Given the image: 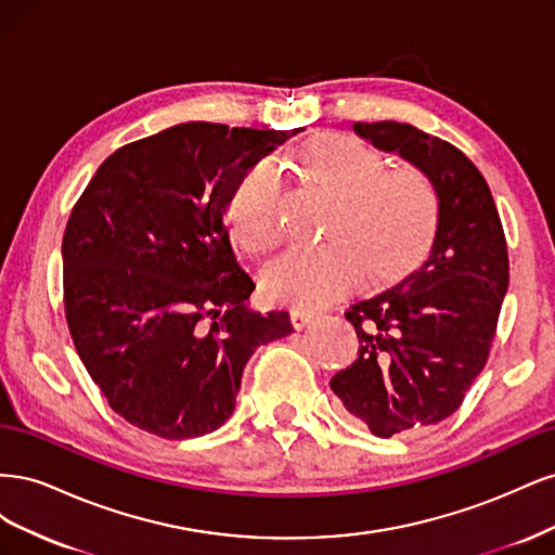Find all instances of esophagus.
<instances>
[{
	"label": "esophagus",
	"mask_w": 555,
	"mask_h": 555,
	"mask_svg": "<svg viewBox=\"0 0 555 555\" xmlns=\"http://www.w3.org/2000/svg\"><path fill=\"white\" fill-rule=\"evenodd\" d=\"M317 317H319V314H317V312H312V310L296 308V310H292V324H294L296 328H306L308 324H312V322H314Z\"/></svg>",
	"instance_id": "1"
}]
</instances>
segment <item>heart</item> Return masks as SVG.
I'll use <instances>...</instances> for the list:
<instances>
[{
  "mask_svg": "<svg viewBox=\"0 0 555 555\" xmlns=\"http://www.w3.org/2000/svg\"><path fill=\"white\" fill-rule=\"evenodd\" d=\"M306 173L340 194L333 243L296 245L263 268L266 294L280 304L319 308L354 289L365 262L373 275L393 271L426 238L433 196L410 169L384 171L371 145L324 133L300 155ZM231 238L249 255H266L282 236V178L273 162H259L241 178L227 206Z\"/></svg>",
  "mask_w": 555,
  "mask_h": 555,
  "instance_id": "obj_1",
  "label": "heart"
}]
</instances>
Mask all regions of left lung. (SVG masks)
<instances>
[{
	"mask_svg": "<svg viewBox=\"0 0 555 555\" xmlns=\"http://www.w3.org/2000/svg\"><path fill=\"white\" fill-rule=\"evenodd\" d=\"M357 137L422 171L438 196L428 257L345 317L359 359L331 389L377 438L433 426L459 410L489 359L509 284L493 194L459 147L405 122H354Z\"/></svg>",
	"mask_w": 555,
	"mask_h": 555,
	"instance_id": "obj_1",
	"label": "left lung"
}]
</instances>
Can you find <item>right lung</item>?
Listing matches in <instances>:
<instances>
[{"mask_svg":"<svg viewBox=\"0 0 555 555\" xmlns=\"http://www.w3.org/2000/svg\"><path fill=\"white\" fill-rule=\"evenodd\" d=\"M304 129L184 122L99 166L66 222L64 310L78 357L131 426L166 440L220 428L257 347L294 331L247 306L255 282L224 215L241 178Z\"/></svg>","mask_w":555,"mask_h":555,"instance_id":"add662e5","label":"right lung"}]
</instances>
